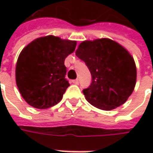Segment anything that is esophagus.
Listing matches in <instances>:
<instances>
[{"label":"esophagus","instance_id":"esophagus-1","mask_svg":"<svg viewBox=\"0 0 153 153\" xmlns=\"http://www.w3.org/2000/svg\"><path fill=\"white\" fill-rule=\"evenodd\" d=\"M71 82H72V83H74V84H76V85H77V84L79 83V81H78V79H76V80H73Z\"/></svg>","mask_w":153,"mask_h":153}]
</instances>
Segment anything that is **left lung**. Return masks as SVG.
Returning <instances> with one entry per match:
<instances>
[{
	"mask_svg": "<svg viewBox=\"0 0 153 153\" xmlns=\"http://www.w3.org/2000/svg\"><path fill=\"white\" fill-rule=\"evenodd\" d=\"M76 55L85 62L92 82L82 90L94 106L110 111L122 105L131 95L136 83V66L129 53L107 38L85 41Z\"/></svg>",
	"mask_w": 153,
	"mask_h": 153,
	"instance_id": "left-lung-1",
	"label": "left lung"
}]
</instances>
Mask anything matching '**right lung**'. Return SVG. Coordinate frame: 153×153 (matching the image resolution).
I'll list each match as a JSON object with an SVG mask.
<instances>
[{
    "label": "right lung",
    "mask_w": 153,
    "mask_h": 153,
    "mask_svg": "<svg viewBox=\"0 0 153 153\" xmlns=\"http://www.w3.org/2000/svg\"><path fill=\"white\" fill-rule=\"evenodd\" d=\"M76 46L75 41L48 36L34 40L22 50L16 65V83L30 105L47 109L61 100L70 86L65 59Z\"/></svg>",
    "instance_id": "right-lung-1"
}]
</instances>
